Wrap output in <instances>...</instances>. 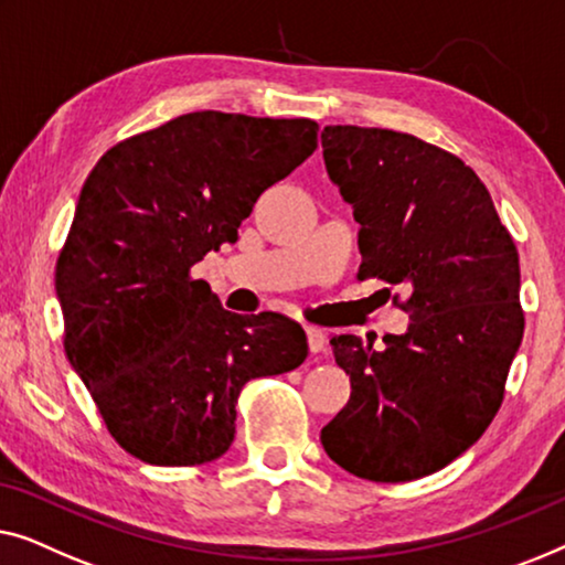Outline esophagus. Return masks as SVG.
<instances>
[{"label":"esophagus","instance_id":"obj_1","mask_svg":"<svg viewBox=\"0 0 565 565\" xmlns=\"http://www.w3.org/2000/svg\"><path fill=\"white\" fill-rule=\"evenodd\" d=\"M305 330H307L309 351H312V353H322V351H324V343H328V338H324V332H322L320 328H312V324H309V328H305Z\"/></svg>","mask_w":565,"mask_h":565}]
</instances>
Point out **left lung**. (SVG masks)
I'll return each instance as SVG.
<instances>
[{
  "label": "left lung",
  "instance_id": "1",
  "mask_svg": "<svg viewBox=\"0 0 565 565\" xmlns=\"http://www.w3.org/2000/svg\"><path fill=\"white\" fill-rule=\"evenodd\" d=\"M322 156L361 225L359 279L402 286L409 315L384 351L330 340L351 399L322 427V448L359 479H423L471 448L502 407L524 332L518 248L489 189L448 150L328 125Z\"/></svg>",
  "mask_w": 565,
  "mask_h": 565
}]
</instances>
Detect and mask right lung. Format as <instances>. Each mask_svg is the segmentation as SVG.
I'll return each mask as SVG.
<instances>
[{"instance_id":"obj_1","label":"right lung","mask_w":565,"mask_h":565,"mask_svg":"<svg viewBox=\"0 0 565 565\" xmlns=\"http://www.w3.org/2000/svg\"><path fill=\"white\" fill-rule=\"evenodd\" d=\"M315 120L181 115L109 148L55 264L63 348L107 430L153 466H202L235 438L250 379L307 359L299 322L222 309L192 266L317 148Z\"/></svg>"}]
</instances>
